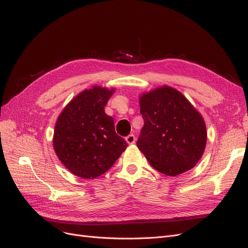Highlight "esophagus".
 <instances>
[{"mask_svg": "<svg viewBox=\"0 0 248 248\" xmlns=\"http://www.w3.org/2000/svg\"><path fill=\"white\" fill-rule=\"evenodd\" d=\"M126 141L128 142V144H134V142H136V137L133 136V134H129L128 137L126 138Z\"/></svg>", "mask_w": 248, "mask_h": 248, "instance_id": "obj_1", "label": "esophagus"}]
</instances>
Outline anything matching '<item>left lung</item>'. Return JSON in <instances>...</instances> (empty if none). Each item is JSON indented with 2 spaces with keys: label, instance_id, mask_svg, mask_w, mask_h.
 <instances>
[{
  "label": "left lung",
  "instance_id": "obj_1",
  "mask_svg": "<svg viewBox=\"0 0 248 248\" xmlns=\"http://www.w3.org/2000/svg\"><path fill=\"white\" fill-rule=\"evenodd\" d=\"M144 119L137 146L151 166L168 176L191 170L205 151L204 119L182 93L163 86L140 97Z\"/></svg>",
  "mask_w": 248,
  "mask_h": 248
}]
</instances>
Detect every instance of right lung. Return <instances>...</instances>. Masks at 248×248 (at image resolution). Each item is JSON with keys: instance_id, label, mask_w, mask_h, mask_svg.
<instances>
[{"instance_id": "obj_1", "label": "right lung", "mask_w": 248, "mask_h": 248, "mask_svg": "<svg viewBox=\"0 0 248 248\" xmlns=\"http://www.w3.org/2000/svg\"><path fill=\"white\" fill-rule=\"evenodd\" d=\"M115 89H86L58 117L54 149L73 175L94 179L108 170L128 146L116 133L114 119L104 111Z\"/></svg>"}]
</instances>
